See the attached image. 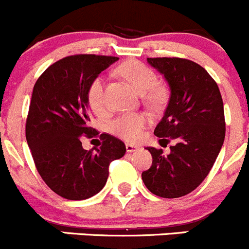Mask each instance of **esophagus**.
<instances>
[{
  "label": "esophagus",
  "mask_w": 249,
  "mask_h": 249,
  "mask_svg": "<svg viewBox=\"0 0 249 249\" xmlns=\"http://www.w3.org/2000/svg\"><path fill=\"white\" fill-rule=\"evenodd\" d=\"M125 147H126V151H127V152H134V151L139 150L138 146L132 145V143H126V145H125Z\"/></svg>",
  "instance_id": "obj_1"
}]
</instances>
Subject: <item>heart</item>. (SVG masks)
Listing matches in <instances>:
<instances>
[{
	"label": "heart",
	"mask_w": 249,
	"mask_h": 249,
	"mask_svg": "<svg viewBox=\"0 0 249 249\" xmlns=\"http://www.w3.org/2000/svg\"><path fill=\"white\" fill-rule=\"evenodd\" d=\"M120 75L126 78L136 89L142 93L143 101L151 107H159L164 99V89L157 85V75L147 65L136 60H129L119 67ZM87 101L93 111L103 113L106 110L104 98V78L98 76L90 82L87 90ZM148 118L143 113L124 114L109 124V130L118 138L135 142L140 139Z\"/></svg>",
	"instance_id": "1"
}]
</instances>
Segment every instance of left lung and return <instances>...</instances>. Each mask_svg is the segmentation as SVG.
Returning a JSON list of instances; mask_svg holds the SVG:
<instances>
[{"label": "left lung", "instance_id": "left-lung-1", "mask_svg": "<svg viewBox=\"0 0 249 249\" xmlns=\"http://www.w3.org/2000/svg\"><path fill=\"white\" fill-rule=\"evenodd\" d=\"M164 75L171 98L155 135L171 146V153L147 147L152 166L142 172L143 183L161 198H179L201 184L213 168L225 140V113L217 83L204 67L182 57H147ZM167 146V145H166Z\"/></svg>", "mask_w": 249, "mask_h": 249}]
</instances>
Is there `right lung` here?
I'll list each match as a JSON object with an SVG mask.
<instances>
[{"label":"right lung","instance_id":"1","mask_svg":"<svg viewBox=\"0 0 249 249\" xmlns=\"http://www.w3.org/2000/svg\"><path fill=\"white\" fill-rule=\"evenodd\" d=\"M118 57L78 54L48 67L34 85L25 138L40 177L57 195L83 200L101 192L109 164L125 155L119 139L102 134V145L85 150L83 138L98 135L89 126L87 90Z\"/></svg>","mask_w":249,"mask_h":249}]
</instances>
